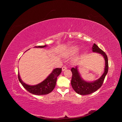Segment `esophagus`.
<instances>
[{
	"mask_svg": "<svg viewBox=\"0 0 122 122\" xmlns=\"http://www.w3.org/2000/svg\"><path fill=\"white\" fill-rule=\"evenodd\" d=\"M66 68H67V67H66V66H63L62 67V71H64L65 70H66Z\"/></svg>",
	"mask_w": 122,
	"mask_h": 122,
	"instance_id": "34e87169",
	"label": "esophagus"
}]
</instances>
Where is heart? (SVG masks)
<instances>
[{
  "mask_svg": "<svg viewBox=\"0 0 122 122\" xmlns=\"http://www.w3.org/2000/svg\"><path fill=\"white\" fill-rule=\"evenodd\" d=\"M79 50V48L77 46H73L69 48L66 51V56H70L75 54Z\"/></svg>",
  "mask_w": 122,
  "mask_h": 122,
  "instance_id": "heart-1",
  "label": "heart"
}]
</instances>
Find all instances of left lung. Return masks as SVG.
Here are the masks:
<instances>
[{
	"instance_id": "obj_1",
	"label": "left lung",
	"mask_w": 122,
	"mask_h": 122,
	"mask_svg": "<svg viewBox=\"0 0 122 122\" xmlns=\"http://www.w3.org/2000/svg\"><path fill=\"white\" fill-rule=\"evenodd\" d=\"M92 51L103 56L105 61V69L103 74L98 79L94 81L87 82L84 81L81 78L77 66L75 68H71V71L72 73V76L71 80V84L74 90L77 94L81 95H86L92 94L100 88L108 71V60L105 52L103 51L95 43L92 47Z\"/></svg>"
}]
</instances>
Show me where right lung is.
<instances>
[{"label":"right lung","mask_w":122,"mask_h":122,"mask_svg":"<svg viewBox=\"0 0 122 122\" xmlns=\"http://www.w3.org/2000/svg\"><path fill=\"white\" fill-rule=\"evenodd\" d=\"M46 45L35 46L36 48H44ZM62 71L61 68H56L54 69L52 72L48 76V77L37 85H29L23 82L18 72V79L24 87L30 93L36 95H44L51 93L55 87L57 77L60 74Z\"/></svg>","instance_id":"1"}]
</instances>
